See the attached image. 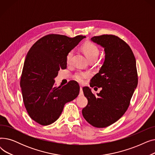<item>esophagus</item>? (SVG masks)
Returning <instances> with one entry per match:
<instances>
[{
  "label": "esophagus",
  "instance_id": "esophagus-1",
  "mask_svg": "<svg viewBox=\"0 0 155 155\" xmlns=\"http://www.w3.org/2000/svg\"><path fill=\"white\" fill-rule=\"evenodd\" d=\"M80 94H79V95L80 96H82L84 95V92H83V90H82V87L80 86Z\"/></svg>",
  "mask_w": 155,
  "mask_h": 155
}]
</instances>
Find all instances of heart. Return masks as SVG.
<instances>
[{
  "mask_svg": "<svg viewBox=\"0 0 155 155\" xmlns=\"http://www.w3.org/2000/svg\"><path fill=\"white\" fill-rule=\"evenodd\" d=\"M83 51L86 54L88 59L91 61H95L100 54V50L97 45L92 43H87L83 46ZM74 54V50H71L68 51L66 56V61L67 63H70ZM90 77V73L88 72L77 71L74 75V78L79 82H82L85 78Z\"/></svg>",
  "mask_w": 155,
  "mask_h": 155,
  "instance_id": "heart-1",
  "label": "heart"
}]
</instances>
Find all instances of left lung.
<instances>
[{"mask_svg":"<svg viewBox=\"0 0 155 155\" xmlns=\"http://www.w3.org/2000/svg\"><path fill=\"white\" fill-rule=\"evenodd\" d=\"M91 41L104 48L105 61L90 84L102 90L95 95L89 87L83 88L88 104L82 114L89 124L102 128L116 123L128 109L138 82L136 63L131 48L115 35L94 36Z\"/></svg>","mask_w":155,"mask_h":155,"instance_id":"left-lung-1","label":"left lung"}]
</instances>
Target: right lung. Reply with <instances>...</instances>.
<instances>
[{
	"mask_svg": "<svg viewBox=\"0 0 155 155\" xmlns=\"http://www.w3.org/2000/svg\"><path fill=\"white\" fill-rule=\"evenodd\" d=\"M85 38L48 35L38 40L29 50L20 86L24 106L30 117L38 124L53 123L60 116L64 104L78 95L80 86L75 81L57 87L54 79L60 69L67 68L68 51Z\"/></svg>",
	"mask_w": 155,
	"mask_h": 155,
	"instance_id": "obj_1",
	"label": "right lung"
}]
</instances>
